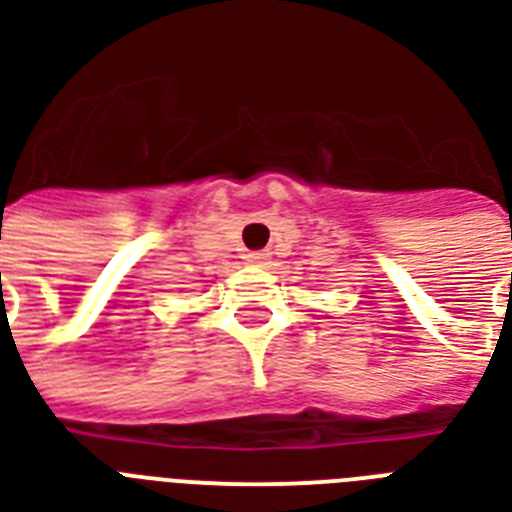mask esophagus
<instances>
[{"mask_svg":"<svg viewBox=\"0 0 512 512\" xmlns=\"http://www.w3.org/2000/svg\"><path fill=\"white\" fill-rule=\"evenodd\" d=\"M268 252H249L247 255V263H252V265H263L265 260H268Z\"/></svg>","mask_w":512,"mask_h":512,"instance_id":"1","label":"esophagus"}]
</instances>
